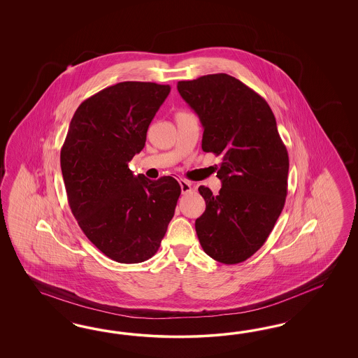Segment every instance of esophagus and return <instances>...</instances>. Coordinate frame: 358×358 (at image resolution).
<instances>
[{"label": "esophagus", "mask_w": 358, "mask_h": 358, "mask_svg": "<svg viewBox=\"0 0 358 358\" xmlns=\"http://www.w3.org/2000/svg\"><path fill=\"white\" fill-rule=\"evenodd\" d=\"M180 186H181V192L182 194H187L192 192V184L186 180H180Z\"/></svg>", "instance_id": "obj_1"}]
</instances>
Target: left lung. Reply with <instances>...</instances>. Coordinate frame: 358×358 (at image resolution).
<instances>
[{
	"label": "left lung",
	"instance_id": "1",
	"mask_svg": "<svg viewBox=\"0 0 358 358\" xmlns=\"http://www.w3.org/2000/svg\"><path fill=\"white\" fill-rule=\"evenodd\" d=\"M181 97L203 126L202 150L222 157L219 194L206 186L195 231L207 255L234 265L269 238L287 195L289 155L268 102L227 73L178 81Z\"/></svg>",
	"mask_w": 358,
	"mask_h": 358
}]
</instances>
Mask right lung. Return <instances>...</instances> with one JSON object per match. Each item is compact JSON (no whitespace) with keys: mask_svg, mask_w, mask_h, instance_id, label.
<instances>
[{"mask_svg":"<svg viewBox=\"0 0 358 358\" xmlns=\"http://www.w3.org/2000/svg\"><path fill=\"white\" fill-rule=\"evenodd\" d=\"M169 85L124 81L85 99L69 123L60 151L68 203L87 238L108 259H151L174 215L181 187L171 176H134L132 157L144 148Z\"/></svg>","mask_w":358,"mask_h":358,"instance_id":"add662e5","label":"right lung"}]
</instances>
